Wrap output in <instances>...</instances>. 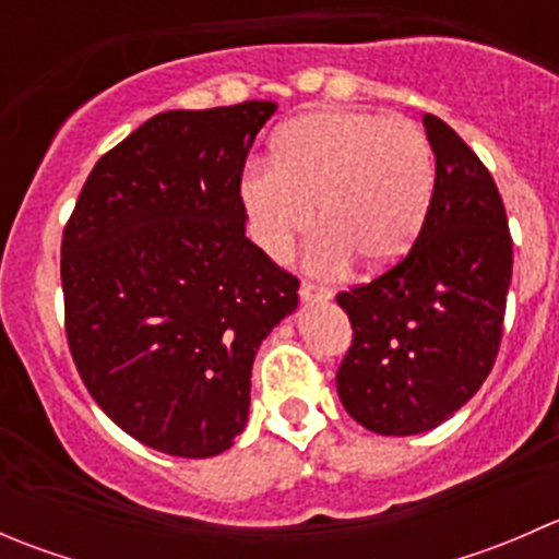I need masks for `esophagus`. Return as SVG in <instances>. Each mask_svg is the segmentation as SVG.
Listing matches in <instances>:
<instances>
[{
  "label": "esophagus",
  "mask_w": 559,
  "mask_h": 559,
  "mask_svg": "<svg viewBox=\"0 0 559 559\" xmlns=\"http://www.w3.org/2000/svg\"><path fill=\"white\" fill-rule=\"evenodd\" d=\"M332 297L330 289H324V286H316V284H308V281H302L300 284V300L302 302H326Z\"/></svg>",
  "instance_id": "obj_1"
}]
</instances>
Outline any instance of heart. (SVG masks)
<instances>
[{"mask_svg":"<svg viewBox=\"0 0 559 559\" xmlns=\"http://www.w3.org/2000/svg\"><path fill=\"white\" fill-rule=\"evenodd\" d=\"M436 189L430 145L405 118L319 110L275 132L270 165L240 180L253 243L286 259L316 218L313 273H337L357 257L365 270L394 267L419 238Z\"/></svg>","mask_w":559,"mask_h":559,"instance_id":"b5f03b06","label":"heart"}]
</instances>
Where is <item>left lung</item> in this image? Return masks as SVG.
I'll use <instances>...</instances> for the list:
<instances>
[{
  "instance_id": "8db88e82",
  "label": "left lung",
  "mask_w": 559,
  "mask_h": 559,
  "mask_svg": "<svg viewBox=\"0 0 559 559\" xmlns=\"http://www.w3.org/2000/svg\"><path fill=\"white\" fill-rule=\"evenodd\" d=\"M436 189L419 238L400 264L337 295L354 343L337 397L379 436H419L452 419L498 357L511 286L509 218L492 175L449 123L421 118Z\"/></svg>"
}]
</instances>
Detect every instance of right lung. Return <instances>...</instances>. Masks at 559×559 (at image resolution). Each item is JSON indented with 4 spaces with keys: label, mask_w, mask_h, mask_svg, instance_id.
I'll use <instances>...</instances> for the list:
<instances>
[{
    "label": "right lung",
    "mask_w": 559,
    "mask_h": 559,
    "mask_svg": "<svg viewBox=\"0 0 559 559\" xmlns=\"http://www.w3.org/2000/svg\"><path fill=\"white\" fill-rule=\"evenodd\" d=\"M275 103L167 110L94 165L61 240L83 384L162 454L216 456L248 425L251 365L295 275L246 238L240 175Z\"/></svg>",
    "instance_id": "obj_1"
}]
</instances>
